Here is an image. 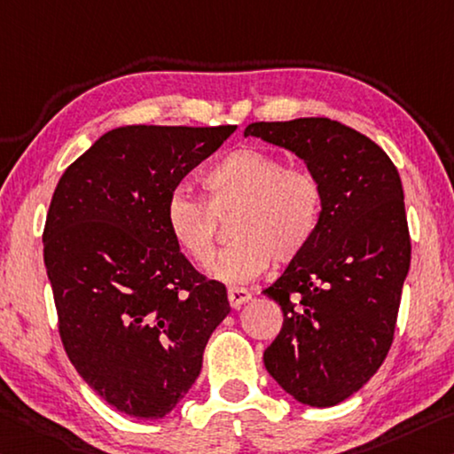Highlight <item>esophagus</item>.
<instances>
[{"mask_svg": "<svg viewBox=\"0 0 454 454\" xmlns=\"http://www.w3.org/2000/svg\"><path fill=\"white\" fill-rule=\"evenodd\" d=\"M248 299H250V293L247 289H240V286H230L228 289V301L232 309H240Z\"/></svg>", "mask_w": 454, "mask_h": 454, "instance_id": "esophagus-1", "label": "esophagus"}]
</instances>
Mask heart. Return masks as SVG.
Returning a JSON list of instances; mask_svg holds the SVG:
<instances>
[{
  "mask_svg": "<svg viewBox=\"0 0 454 454\" xmlns=\"http://www.w3.org/2000/svg\"><path fill=\"white\" fill-rule=\"evenodd\" d=\"M207 200L176 188L165 201V226L193 264L209 262L217 218L235 214V242L207 265L228 285L261 277L275 261H299L317 239L325 215V185L313 169L289 165L269 149L247 145L230 151L201 179Z\"/></svg>",
  "mask_w": 454,
  "mask_h": 454,
  "instance_id": "obj_1",
  "label": "heart"
}]
</instances>
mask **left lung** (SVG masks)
<instances>
[{"mask_svg": "<svg viewBox=\"0 0 454 454\" xmlns=\"http://www.w3.org/2000/svg\"><path fill=\"white\" fill-rule=\"evenodd\" d=\"M244 135L293 151L325 185L317 239L262 291L285 315L262 359L294 400L335 406L394 341L412 253L398 169L370 137L327 117L253 123Z\"/></svg>", "mask_w": 454, "mask_h": 454, "instance_id": "8db88e82", "label": "left lung"}]
</instances>
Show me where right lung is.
Instances as JSON below:
<instances>
[{"mask_svg": "<svg viewBox=\"0 0 454 454\" xmlns=\"http://www.w3.org/2000/svg\"><path fill=\"white\" fill-rule=\"evenodd\" d=\"M234 125H129L68 165L46 215L44 264L64 351L106 404L141 420L177 406L230 313L226 286L193 269L165 201Z\"/></svg>", "mask_w": 454, "mask_h": 454, "instance_id": "1", "label": "right lung"}]
</instances>
